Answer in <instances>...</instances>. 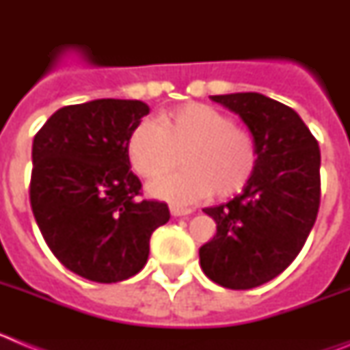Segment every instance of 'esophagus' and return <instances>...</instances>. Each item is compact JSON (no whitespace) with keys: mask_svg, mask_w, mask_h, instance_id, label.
Masks as SVG:
<instances>
[{"mask_svg":"<svg viewBox=\"0 0 350 350\" xmlns=\"http://www.w3.org/2000/svg\"><path fill=\"white\" fill-rule=\"evenodd\" d=\"M170 212H172L173 217H182V215H189L193 210L191 208H184V206H177V205H172L170 206Z\"/></svg>","mask_w":350,"mask_h":350,"instance_id":"esophagus-1","label":"esophagus"}]
</instances>
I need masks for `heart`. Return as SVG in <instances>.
Returning <instances> with one entry per match:
<instances>
[{"mask_svg":"<svg viewBox=\"0 0 350 350\" xmlns=\"http://www.w3.org/2000/svg\"><path fill=\"white\" fill-rule=\"evenodd\" d=\"M131 168L147 180L165 177L184 163V172L152 182L148 193L175 205H191L215 194L230 198L249 184L258 166V145L230 116L202 103H187L142 120L126 145Z\"/></svg>","mask_w":350,"mask_h":350,"instance_id":"b5f03b06","label":"heart"}]
</instances>
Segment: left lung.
I'll list each match as a JSON object with an SVG mask.
<instances>
[{
  "instance_id": "obj_1",
  "label": "left lung",
  "mask_w": 350,
  "mask_h": 350,
  "mask_svg": "<svg viewBox=\"0 0 350 350\" xmlns=\"http://www.w3.org/2000/svg\"><path fill=\"white\" fill-rule=\"evenodd\" d=\"M238 113L258 145V166L231 202L203 208L217 233L200 247L203 273L228 289H252L295 261L321 203L319 144L298 113L259 92L210 96Z\"/></svg>"
}]
</instances>
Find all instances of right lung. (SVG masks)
Wrapping results in <instances>:
<instances>
[{
	"instance_id": "1",
	"label": "right lung",
	"mask_w": 350,
	"mask_h": 350,
	"mask_svg": "<svg viewBox=\"0 0 350 350\" xmlns=\"http://www.w3.org/2000/svg\"><path fill=\"white\" fill-rule=\"evenodd\" d=\"M138 100H94L52 113L33 140L29 200L52 254L83 279L112 284L137 275L166 203L140 200L129 133L147 116Z\"/></svg>"
}]
</instances>
